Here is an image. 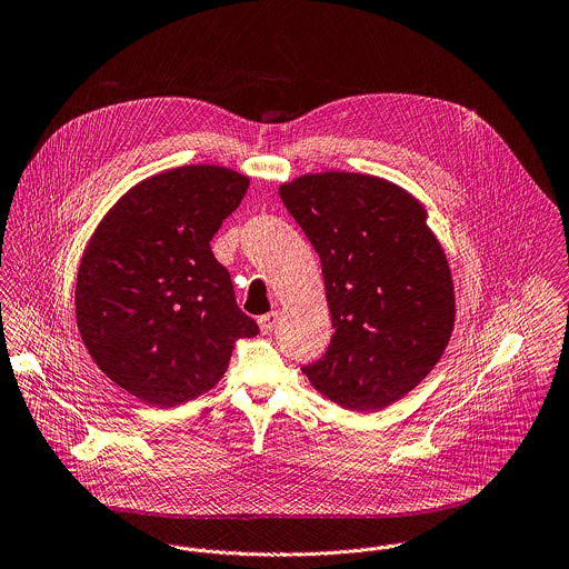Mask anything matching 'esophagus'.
I'll list each match as a JSON object with an SVG mask.
<instances>
[{
	"instance_id": "34e87169",
	"label": "esophagus",
	"mask_w": 569,
	"mask_h": 569,
	"mask_svg": "<svg viewBox=\"0 0 569 569\" xmlns=\"http://www.w3.org/2000/svg\"><path fill=\"white\" fill-rule=\"evenodd\" d=\"M277 321H279V310H272V312L259 317V328H261V332H263V335L272 332L274 326H277Z\"/></svg>"
}]
</instances>
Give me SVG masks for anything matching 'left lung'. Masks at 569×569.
<instances>
[{
	"instance_id": "obj_1",
	"label": "left lung",
	"mask_w": 569,
	"mask_h": 569,
	"mask_svg": "<svg viewBox=\"0 0 569 569\" xmlns=\"http://www.w3.org/2000/svg\"><path fill=\"white\" fill-rule=\"evenodd\" d=\"M321 257L332 341L303 368L312 388L355 412L381 410L439 363L455 330L448 257L426 206L361 172H308L279 186Z\"/></svg>"
}]
</instances>
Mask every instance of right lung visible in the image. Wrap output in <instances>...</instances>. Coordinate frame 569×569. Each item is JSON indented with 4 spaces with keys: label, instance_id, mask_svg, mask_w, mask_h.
Returning a JSON list of instances; mask_svg holds the SVG:
<instances>
[{
    "label": "right lung",
    "instance_id": "add662e5",
    "mask_svg": "<svg viewBox=\"0 0 569 569\" xmlns=\"http://www.w3.org/2000/svg\"><path fill=\"white\" fill-rule=\"evenodd\" d=\"M250 177L179 166L126 190L90 234L74 281L79 337L130 397L174 408L214 388L232 343L259 326L237 308L210 239Z\"/></svg>",
    "mask_w": 569,
    "mask_h": 569
}]
</instances>
